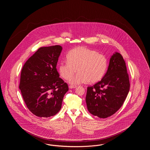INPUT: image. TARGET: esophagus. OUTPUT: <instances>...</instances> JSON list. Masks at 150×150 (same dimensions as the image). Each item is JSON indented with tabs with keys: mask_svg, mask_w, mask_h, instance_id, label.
<instances>
[{
	"mask_svg": "<svg viewBox=\"0 0 150 150\" xmlns=\"http://www.w3.org/2000/svg\"><path fill=\"white\" fill-rule=\"evenodd\" d=\"M76 87H77V86H74V85H70V86H69V88H70V89L75 88H76Z\"/></svg>",
	"mask_w": 150,
	"mask_h": 150,
	"instance_id": "34e87169",
	"label": "esophagus"
}]
</instances>
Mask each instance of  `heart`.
I'll return each instance as SVG.
<instances>
[{
    "instance_id": "obj_1",
    "label": "heart",
    "mask_w": 150,
    "mask_h": 150,
    "mask_svg": "<svg viewBox=\"0 0 150 150\" xmlns=\"http://www.w3.org/2000/svg\"><path fill=\"white\" fill-rule=\"evenodd\" d=\"M66 60L59 64L58 71L65 80L70 78L69 82L72 84L98 82L104 77L108 66L105 55L83 47L70 50L66 55ZM76 69L79 73L72 77Z\"/></svg>"
}]
</instances>
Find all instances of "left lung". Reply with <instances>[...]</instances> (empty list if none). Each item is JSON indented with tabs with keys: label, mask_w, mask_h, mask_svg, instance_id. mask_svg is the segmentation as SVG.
<instances>
[{
	"label": "left lung",
	"mask_w": 150,
	"mask_h": 150,
	"mask_svg": "<svg viewBox=\"0 0 150 150\" xmlns=\"http://www.w3.org/2000/svg\"><path fill=\"white\" fill-rule=\"evenodd\" d=\"M130 88L125 61L116 52L110 58L107 72L102 80L88 86L86 103L89 112L100 118H106L122 106Z\"/></svg>",
	"instance_id": "8db88e82"
}]
</instances>
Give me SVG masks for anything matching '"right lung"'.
Listing matches in <instances>:
<instances>
[{"label": "right lung", "mask_w": 150, "mask_h": 150, "mask_svg": "<svg viewBox=\"0 0 150 150\" xmlns=\"http://www.w3.org/2000/svg\"><path fill=\"white\" fill-rule=\"evenodd\" d=\"M62 50L58 45L40 47L22 69L19 88L26 106L36 116L48 117L57 114L69 91L56 69Z\"/></svg>", "instance_id": "add662e5"}]
</instances>
